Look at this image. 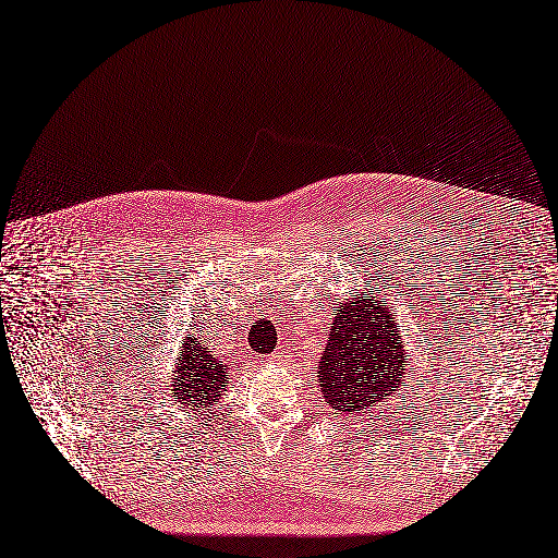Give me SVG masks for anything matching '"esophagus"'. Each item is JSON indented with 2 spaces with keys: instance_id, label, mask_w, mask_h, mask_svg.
Returning a JSON list of instances; mask_svg holds the SVG:
<instances>
[{
  "instance_id": "esophagus-1",
  "label": "esophagus",
  "mask_w": 558,
  "mask_h": 558,
  "mask_svg": "<svg viewBox=\"0 0 558 558\" xmlns=\"http://www.w3.org/2000/svg\"><path fill=\"white\" fill-rule=\"evenodd\" d=\"M277 360H281V353H275V355H270V362H277Z\"/></svg>"
}]
</instances>
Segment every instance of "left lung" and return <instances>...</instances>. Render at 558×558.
I'll use <instances>...</instances> for the list:
<instances>
[{
  "mask_svg": "<svg viewBox=\"0 0 558 558\" xmlns=\"http://www.w3.org/2000/svg\"><path fill=\"white\" fill-rule=\"evenodd\" d=\"M404 347L396 315L371 296L353 294L337 313L319 360V387L326 402L341 413H364L404 387Z\"/></svg>",
  "mask_w": 558,
  "mask_h": 558,
  "instance_id": "obj_1",
  "label": "left lung"
}]
</instances>
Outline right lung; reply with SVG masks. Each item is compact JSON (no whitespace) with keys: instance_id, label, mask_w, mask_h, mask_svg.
Masks as SVG:
<instances>
[{"instance_id":"add662e5","label":"right lung","mask_w":558,"mask_h":558,"mask_svg":"<svg viewBox=\"0 0 558 558\" xmlns=\"http://www.w3.org/2000/svg\"><path fill=\"white\" fill-rule=\"evenodd\" d=\"M179 368L171 377V398L181 402L185 409L196 407L205 409L221 396V389L228 384L226 368L214 360L209 351L203 347V341L190 337L183 344V355L179 360Z\"/></svg>"}]
</instances>
